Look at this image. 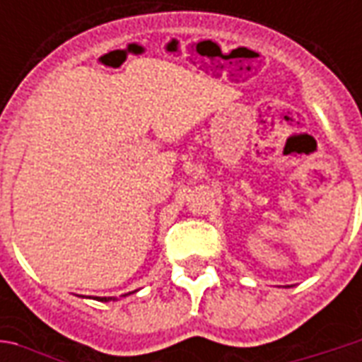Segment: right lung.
Returning a JSON list of instances; mask_svg holds the SVG:
<instances>
[{
    "label": "right lung",
    "instance_id": "obj_1",
    "mask_svg": "<svg viewBox=\"0 0 362 362\" xmlns=\"http://www.w3.org/2000/svg\"><path fill=\"white\" fill-rule=\"evenodd\" d=\"M135 291L132 293H127V295H134ZM127 295H122V296H127ZM96 300H103V303H108V300H116V296H96Z\"/></svg>",
    "mask_w": 362,
    "mask_h": 362
}]
</instances>
